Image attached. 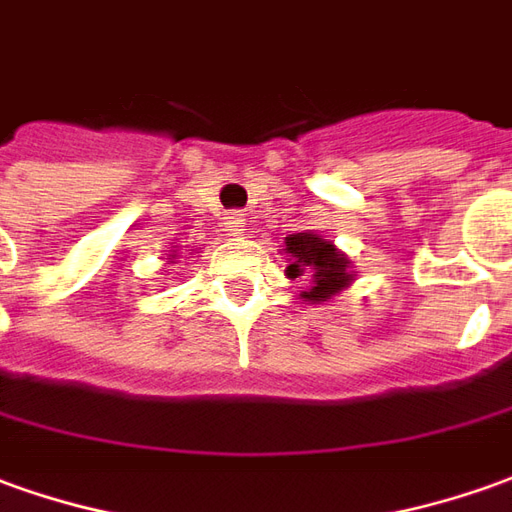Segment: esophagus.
<instances>
[{
	"instance_id": "1",
	"label": "esophagus",
	"mask_w": 512,
	"mask_h": 512,
	"mask_svg": "<svg viewBox=\"0 0 512 512\" xmlns=\"http://www.w3.org/2000/svg\"><path fill=\"white\" fill-rule=\"evenodd\" d=\"M222 225H225V231L231 236H242L248 231V222H245V214H239V211H228L225 217H222Z\"/></svg>"
}]
</instances>
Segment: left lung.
Instances as JSON below:
<instances>
[{
    "label": "left lung",
    "mask_w": 512,
    "mask_h": 512,
    "mask_svg": "<svg viewBox=\"0 0 512 512\" xmlns=\"http://www.w3.org/2000/svg\"><path fill=\"white\" fill-rule=\"evenodd\" d=\"M287 253L292 256L287 276L312 278V287L303 292L306 301H326L345 284H351V273L345 270L348 262L337 253V248L320 239L317 234H290L287 236Z\"/></svg>",
    "instance_id": "left-lung-1"
}]
</instances>
